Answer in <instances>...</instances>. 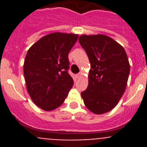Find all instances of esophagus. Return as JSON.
Masks as SVG:
<instances>
[{
	"label": "esophagus",
	"mask_w": 147,
	"mask_h": 147,
	"mask_svg": "<svg viewBox=\"0 0 147 147\" xmlns=\"http://www.w3.org/2000/svg\"><path fill=\"white\" fill-rule=\"evenodd\" d=\"M81 76H82L81 73H79L78 74H76V77H77V78H80Z\"/></svg>",
	"instance_id": "esophagus-1"
}]
</instances>
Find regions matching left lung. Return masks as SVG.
I'll list each match as a JSON object with an SVG mask.
<instances>
[{
	"label": "left lung",
	"instance_id": "left-lung-1",
	"mask_svg": "<svg viewBox=\"0 0 147 147\" xmlns=\"http://www.w3.org/2000/svg\"><path fill=\"white\" fill-rule=\"evenodd\" d=\"M79 41L89 58L88 86L81 93L87 108L97 115L117 105L124 94L130 65L121 45L107 35H81Z\"/></svg>",
	"mask_w": 147,
	"mask_h": 147
}]
</instances>
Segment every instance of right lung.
Wrapping results in <instances>:
<instances>
[{"label": "right lung", "instance_id": "obj_1", "mask_svg": "<svg viewBox=\"0 0 147 147\" xmlns=\"http://www.w3.org/2000/svg\"><path fill=\"white\" fill-rule=\"evenodd\" d=\"M78 37L76 34H49L27 52L23 64L27 91L34 103L45 111L59 107L72 88L68 54Z\"/></svg>", "mask_w": 147, "mask_h": 147}]
</instances>
